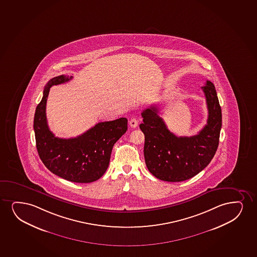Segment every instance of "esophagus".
Returning a JSON list of instances; mask_svg holds the SVG:
<instances>
[{"mask_svg":"<svg viewBox=\"0 0 257 257\" xmlns=\"http://www.w3.org/2000/svg\"><path fill=\"white\" fill-rule=\"evenodd\" d=\"M130 125L131 127H137V125H138V120H137V118H132L130 120Z\"/></svg>","mask_w":257,"mask_h":257,"instance_id":"esophagus-1","label":"esophagus"}]
</instances>
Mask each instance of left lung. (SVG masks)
<instances>
[{"instance_id":"1","label":"left lung","mask_w":257,"mask_h":257,"mask_svg":"<svg viewBox=\"0 0 257 257\" xmlns=\"http://www.w3.org/2000/svg\"><path fill=\"white\" fill-rule=\"evenodd\" d=\"M207 101V124L193 137H176L169 131L158 108L151 106L142 113L140 128L145 136L144 158L150 172L165 182H182L201 172L217 150L221 128V109L214 84L202 87Z\"/></svg>"}]
</instances>
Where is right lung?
I'll use <instances>...</instances> for the list:
<instances>
[{"instance_id":"obj_1","label":"right lung","mask_w":257,"mask_h":257,"mask_svg":"<svg viewBox=\"0 0 257 257\" xmlns=\"http://www.w3.org/2000/svg\"><path fill=\"white\" fill-rule=\"evenodd\" d=\"M72 78L73 76L59 75L46 85L34 118L36 149L43 164L53 174L69 182L88 183L101 178L106 172L114 143L127 131V120L121 117L99 122L75 138L55 137L46 117L49 89Z\"/></svg>"}]
</instances>
